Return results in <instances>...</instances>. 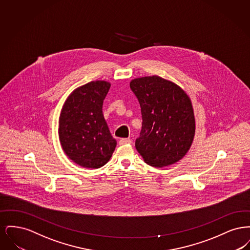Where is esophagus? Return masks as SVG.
<instances>
[{
	"mask_svg": "<svg viewBox=\"0 0 250 250\" xmlns=\"http://www.w3.org/2000/svg\"><path fill=\"white\" fill-rule=\"evenodd\" d=\"M132 143V141L130 139H121L119 141L120 145H124V144H130Z\"/></svg>",
	"mask_w": 250,
	"mask_h": 250,
	"instance_id": "esophagus-1",
	"label": "esophagus"
}]
</instances>
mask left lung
<instances>
[{
    "label": "left lung",
    "mask_w": 250,
    "mask_h": 250,
    "mask_svg": "<svg viewBox=\"0 0 250 250\" xmlns=\"http://www.w3.org/2000/svg\"><path fill=\"white\" fill-rule=\"evenodd\" d=\"M130 88L143 116V127L135 144L137 151L150 166L178 162L188 152L195 136L189 96L177 84L158 76L134 79Z\"/></svg>",
    "instance_id": "left-lung-1"
}]
</instances>
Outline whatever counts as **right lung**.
Returning a JSON list of instances; mask_svg holds the SVG:
<instances>
[{"label": "right lung", "mask_w": 250, "mask_h": 250, "mask_svg": "<svg viewBox=\"0 0 250 250\" xmlns=\"http://www.w3.org/2000/svg\"><path fill=\"white\" fill-rule=\"evenodd\" d=\"M109 88L105 81L84 84L72 92L62 108L60 143L65 155L81 167H101L115 150L117 143L102 112Z\"/></svg>", "instance_id": "right-lung-1"}]
</instances>
